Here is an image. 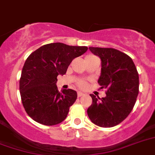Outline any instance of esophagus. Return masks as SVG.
<instances>
[{"instance_id": "obj_1", "label": "esophagus", "mask_w": 155, "mask_h": 155, "mask_svg": "<svg viewBox=\"0 0 155 155\" xmlns=\"http://www.w3.org/2000/svg\"><path fill=\"white\" fill-rule=\"evenodd\" d=\"M77 95H78V96H79V97H81V96L84 95H85V94H84V92H82V91H78Z\"/></svg>"}]
</instances>
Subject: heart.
Returning a JSON list of instances; mask_svg holds the SVG:
<instances>
[{"label":"heart","mask_w":155,"mask_h":155,"mask_svg":"<svg viewBox=\"0 0 155 155\" xmlns=\"http://www.w3.org/2000/svg\"><path fill=\"white\" fill-rule=\"evenodd\" d=\"M79 85H80V87H84L86 86V83L84 81H80L79 82Z\"/></svg>","instance_id":"b5f03b06"}]
</instances>
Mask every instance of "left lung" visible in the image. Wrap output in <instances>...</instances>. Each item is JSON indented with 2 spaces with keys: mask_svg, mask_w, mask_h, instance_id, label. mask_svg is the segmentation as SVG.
Returning a JSON list of instances; mask_svg holds the SVG:
<instances>
[{
  "mask_svg": "<svg viewBox=\"0 0 155 155\" xmlns=\"http://www.w3.org/2000/svg\"><path fill=\"white\" fill-rule=\"evenodd\" d=\"M89 50L100 58L98 83L107 92L102 99L91 94L92 104L87 114L95 125L112 127L123 122L134 107L139 94V74L131 58L119 50L94 47Z\"/></svg>",
  "mask_w": 155,
  "mask_h": 155,
  "instance_id": "1",
  "label": "left lung"
}]
</instances>
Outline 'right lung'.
Instances as JSON below:
<instances>
[{"label": "right lung", "mask_w": 155, "mask_h": 155, "mask_svg": "<svg viewBox=\"0 0 155 155\" xmlns=\"http://www.w3.org/2000/svg\"><path fill=\"white\" fill-rule=\"evenodd\" d=\"M87 50L86 46L51 43L36 49L27 58L21 72L20 92L25 111L34 121L53 126L66 119L77 93L72 89L60 92L57 76L64 75L74 58Z\"/></svg>", "instance_id": "obj_1"}]
</instances>
